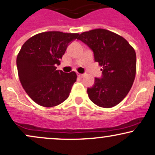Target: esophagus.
I'll use <instances>...</instances> for the list:
<instances>
[{"label": "esophagus", "mask_w": 155, "mask_h": 155, "mask_svg": "<svg viewBox=\"0 0 155 155\" xmlns=\"http://www.w3.org/2000/svg\"><path fill=\"white\" fill-rule=\"evenodd\" d=\"M77 75H78V76H79V77H80V78H82L83 76H84V74H78Z\"/></svg>", "instance_id": "34e87169"}]
</instances>
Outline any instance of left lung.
I'll return each mask as SVG.
<instances>
[{
	"label": "left lung",
	"instance_id": "1",
	"mask_svg": "<svg viewBox=\"0 0 155 155\" xmlns=\"http://www.w3.org/2000/svg\"><path fill=\"white\" fill-rule=\"evenodd\" d=\"M77 40L92 50L94 61L102 67V78H95L94 85L87 88L89 99L102 107L118 105L128 94L135 79V50L124 37L104 29L85 31Z\"/></svg>",
	"mask_w": 155,
	"mask_h": 155
}]
</instances>
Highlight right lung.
<instances>
[{"instance_id": "right-lung-1", "label": "right lung", "mask_w": 155, "mask_h": 155, "mask_svg": "<svg viewBox=\"0 0 155 155\" xmlns=\"http://www.w3.org/2000/svg\"><path fill=\"white\" fill-rule=\"evenodd\" d=\"M78 33L46 31L24 42L16 58L21 84L33 101L43 107H54L69 96L76 81L74 71L56 70L60 60Z\"/></svg>"}]
</instances>
